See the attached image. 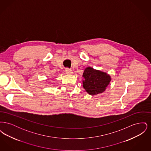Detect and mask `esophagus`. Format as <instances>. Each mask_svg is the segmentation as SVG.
<instances>
[{"mask_svg":"<svg viewBox=\"0 0 151 151\" xmlns=\"http://www.w3.org/2000/svg\"><path fill=\"white\" fill-rule=\"evenodd\" d=\"M65 73L68 75H71L72 74V70L71 69H69V68H67L65 70Z\"/></svg>","mask_w":151,"mask_h":151,"instance_id":"obj_1","label":"esophagus"}]
</instances>
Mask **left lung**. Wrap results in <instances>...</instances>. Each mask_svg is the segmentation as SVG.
I'll use <instances>...</instances> for the list:
<instances>
[{"instance_id":"obj_1","label":"left lung","mask_w":151,"mask_h":151,"mask_svg":"<svg viewBox=\"0 0 151 151\" xmlns=\"http://www.w3.org/2000/svg\"><path fill=\"white\" fill-rule=\"evenodd\" d=\"M83 86L91 96L104 92L111 80L108 73L95 70L91 67L85 68L83 74Z\"/></svg>"}]
</instances>
